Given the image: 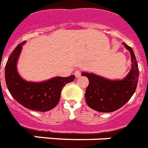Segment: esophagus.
I'll use <instances>...</instances> for the list:
<instances>
[{
  "mask_svg": "<svg viewBox=\"0 0 148 148\" xmlns=\"http://www.w3.org/2000/svg\"><path fill=\"white\" fill-rule=\"evenodd\" d=\"M75 77L76 78H79L81 76V72L80 71H75Z\"/></svg>",
  "mask_w": 148,
  "mask_h": 148,
  "instance_id": "obj_1",
  "label": "esophagus"
}]
</instances>
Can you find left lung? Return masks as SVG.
Returning a JSON list of instances; mask_svg holds the SVG:
<instances>
[{"instance_id":"8db88e82","label":"left lung","mask_w":148,"mask_h":148,"mask_svg":"<svg viewBox=\"0 0 148 148\" xmlns=\"http://www.w3.org/2000/svg\"><path fill=\"white\" fill-rule=\"evenodd\" d=\"M125 49L131 54L132 68L122 79H109L92 73L82 72V75L88 79L86 101L88 107L100 112H112L119 109L134 95L138 86L139 69L135 55L126 43Z\"/></svg>"}]
</instances>
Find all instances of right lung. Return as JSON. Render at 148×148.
<instances>
[{"instance_id":"add662e5","label":"right lung","mask_w":148,"mask_h":148,"mask_svg":"<svg viewBox=\"0 0 148 148\" xmlns=\"http://www.w3.org/2000/svg\"><path fill=\"white\" fill-rule=\"evenodd\" d=\"M25 43L26 41L17 45L8 58L5 66L6 84L10 95L21 106L33 111L47 112L56 107L63 87L73 82L75 75L56 76L42 82L23 79L17 70V62Z\"/></svg>"}]
</instances>
